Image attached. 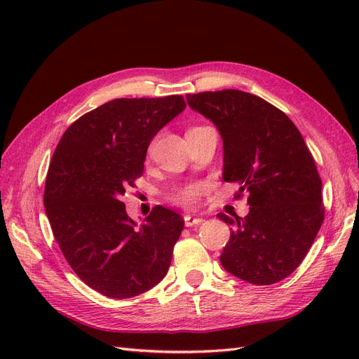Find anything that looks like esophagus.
<instances>
[{"mask_svg":"<svg viewBox=\"0 0 359 359\" xmlns=\"http://www.w3.org/2000/svg\"><path fill=\"white\" fill-rule=\"evenodd\" d=\"M202 222H203V219H201V217H194V215H190V214H186V215H184V224H186L187 227L201 224Z\"/></svg>","mask_w":359,"mask_h":359,"instance_id":"1","label":"esophagus"}]
</instances>
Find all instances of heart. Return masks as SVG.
<instances>
[{"instance_id":"1","label":"heart","mask_w":359,"mask_h":359,"mask_svg":"<svg viewBox=\"0 0 359 359\" xmlns=\"http://www.w3.org/2000/svg\"><path fill=\"white\" fill-rule=\"evenodd\" d=\"M202 191V187L201 186H187V187H182V189H178L175 193L172 194V199L181 203V205H193L194 202L198 201L199 194Z\"/></svg>"}]
</instances>
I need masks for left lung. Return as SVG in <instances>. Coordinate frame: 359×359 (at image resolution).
<instances>
[{"label":"left lung","mask_w":359,"mask_h":359,"mask_svg":"<svg viewBox=\"0 0 359 359\" xmlns=\"http://www.w3.org/2000/svg\"><path fill=\"white\" fill-rule=\"evenodd\" d=\"M223 139V180L248 193L244 217L219 214L232 226L220 262L253 285H273L295 271L322 222V181L313 156L289 116L240 90L187 94Z\"/></svg>","instance_id":"1"}]
</instances>
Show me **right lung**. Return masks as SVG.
Wrapping results in <instances>:
<instances>
[{
    "mask_svg": "<svg viewBox=\"0 0 359 359\" xmlns=\"http://www.w3.org/2000/svg\"><path fill=\"white\" fill-rule=\"evenodd\" d=\"M184 109L182 95L111 100L76 119L52 156L43 201L53 236L104 297L140 295L168 273L182 217L157 205L137 227L121 196L142 177L151 140Z\"/></svg>",
    "mask_w": 359,
    "mask_h": 359,
    "instance_id": "1",
    "label": "right lung"
}]
</instances>
